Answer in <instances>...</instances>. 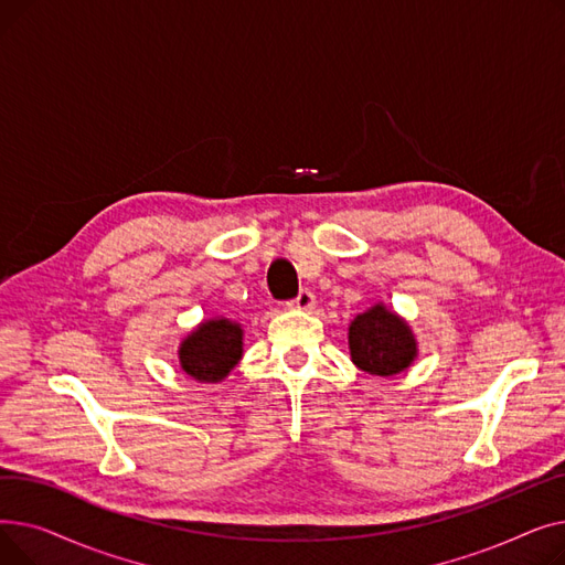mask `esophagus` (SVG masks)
<instances>
[{
	"label": "esophagus",
	"instance_id": "1",
	"mask_svg": "<svg viewBox=\"0 0 565 565\" xmlns=\"http://www.w3.org/2000/svg\"><path fill=\"white\" fill-rule=\"evenodd\" d=\"M316 305V295L311 292V290H300V295H298V298H295L288 307L290 309H300V311H307V309H311Z\"/></svg>",
	"mask_w": 565,
	"mask_h": 565
}]
</instances>
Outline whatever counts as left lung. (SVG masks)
I'll return each mask as SVG.
<instances>
[{
  "mask_svg": "<svg viewBox=\"0 0 565 565\" xmlns=\"http://www.w3.org/2000/svg\"><path fill=\"white\" fill-rule=\"evenodd\" d=\"M352 364L369 375L392 377L407 371L419 354V343L405 318L384 302L354 316L348 328Z\"/></svg>",
  "mask_w": 565,
  "mask_h": 565,
  "instance_id": "8db88e82",
  "label": "left lung"
}]
</instances>
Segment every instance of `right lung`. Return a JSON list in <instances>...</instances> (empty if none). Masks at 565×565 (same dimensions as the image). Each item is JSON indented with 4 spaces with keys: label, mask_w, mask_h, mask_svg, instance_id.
Instances as JSON below:
<instances>
[{
    "label": "right lung",
    "mask_w": 565,
    "mask_h": 565,
    "mask_svg": "<svg viewBox=\"0 0 565 565\" xmlns=\"http://www.w3.org/2000/svg\"><path fill=\"white\" fill-rule=\"evenodd\" d=\"M243 339L241 322L224 316L207 318L178 345V364L196 382H222L243 360Z\"/></svg>",
    "instance_id": "obj_1"
}]
</instances>
